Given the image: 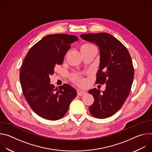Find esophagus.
Instances as JSON below:
<instances>
[{
  "mask_svg": "<svg viewBox=\"0 0 152 152\" xmlns=\"http://www.w3.org/2000/svg\"><path fill=\"white\" fill-rule=\"evenodd\" d=\"M86 94V92L83 90H78L77 91V95L79 96H82Z\"/></svg>",
  "mask_w": 152,
  "mask_h": 152,
  "instance_id": "34e87169",
  "label": "esophagus"
}]
</instances>
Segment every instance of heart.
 <instances>
[{
	"instance_id": "1",
	"label": "heart",
	"mask_w": 152,
	"mask_h": 152,
	"mask_svg": "<svg viewBox=\"0 0 152 152\" xmlns=\"http://www.w3.org/2000/svg\"><path fill=\"white\" fill-rule=\"evenodd\" d=\"M93 46V45L90 44V43H85V44H83V45L81 46V48H85V47H88V46ZM74 78H75V79L76 80H77V81H78V82H81L80 79L77 76H75L74 77Z\"/></svg>"
}]
</instances>
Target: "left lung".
<instances>
[{
    "label": "left lung",
    "mask_w": 152,
    "mask_h": 152,
    "mask_svg": "<svg viewBox=\"0 0 152 152\" xmlns=\"http://www.w3.org/2000/svg\"><path fill=\"white\" fill-rule=\"evenodd\" d=\"M80 37L98 46L100 64L96 82L106 84L102 93L96 88L88 91L94 98L90 112L97 118L110 117L120 109L131 91L134 76L131 55L122 43L110 34H83Z\"/></svg>",
    "instance_id": "obj_1"
}]
</instances>
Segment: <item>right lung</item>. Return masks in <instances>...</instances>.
I'll return each mask as SVG.
<instances>
[{
    "instance_id": "obj_1",
    "label": "right lung",
    "mask_w": 152,
    "mask_h": 152,
    "mask_svg": "<svg viewBox=\"0 0 152 152\" xmlns=\"http://www.w3.org/2000/svg\"><path fill=\"white\" fill-rule=\"evenodd\" d=\"M75 35L52 34L43 37L33 46L20 71V80L24 96L32 110L41 117L57 120L66 114L76 90L65 83L55 88L49 76L56 64L61 65L72 43L78 41Z\"/></svg>"
}]
</instances>
